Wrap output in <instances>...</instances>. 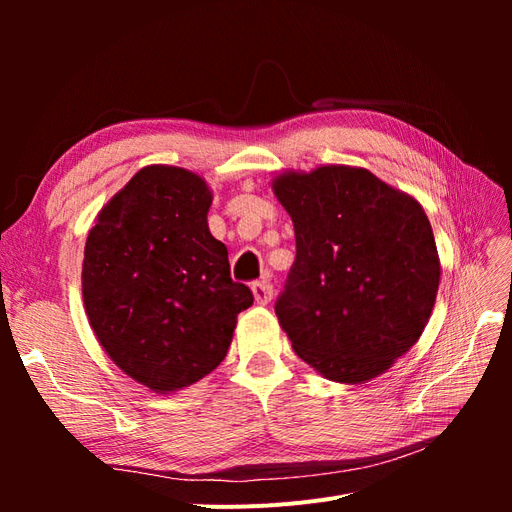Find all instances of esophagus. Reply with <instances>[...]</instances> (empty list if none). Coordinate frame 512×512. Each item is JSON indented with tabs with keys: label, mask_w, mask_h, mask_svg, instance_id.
Returning a JSON list of instances; mask_svg holds the SVG:
<instances>
[{
	"label": "esophagus",
	"mask_w": 512,
	"mask_h": 512,
	"mask_svg": "<svg viewBox=\"0 0 512 512\" xmlns=\"http://www.w3.org/2000/svg\"><path fill=\"white\" fill-rule=\"evenodd\" d=\"M252 292H254V299L260 305H267L273 299V286L267 280H258L252 284Z\"/></svg>",
	"instance_id": "obj_1"
}]
</instances>
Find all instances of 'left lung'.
Listing matches in <instances>:
<instances>
[{
  "label": "left lung",
  "mask_w": 512,
  "mask_h": 512,
  "mask_svg": "<svg viewBox=\"0 0 512 512\" xmlns=\"http://www.w3.org/2000/svg\"><path fill=\"white\" fill-rule=\"evenodd\" d=\"M297 256L275 314L324 378L363 384L421 337L440 260L423 207L365 168L320 166L273 181Z\"/></svg>",
  "instance_id": "1"
}]
</instances>
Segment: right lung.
Masks as SVG:
<instances>
[{
	"instance_id": "obj_1",
	"label": "right lung",
	"mask_w": 512,
	"mask_h": 512,
	"mask_svg": "<svg viewBox=\"0 0 512 512\" xmlns=\"http://www.w3.org/2000/svg\"><path fill=\"white\" fill-rule=\"evenodd\" d=\"M211 192L190 170L147 166L89 230L83 301L98 342L130 378L168 393L228 352L254 294L232 282L228 250L207 224Z\"/></svg>"
}]
</instances>
